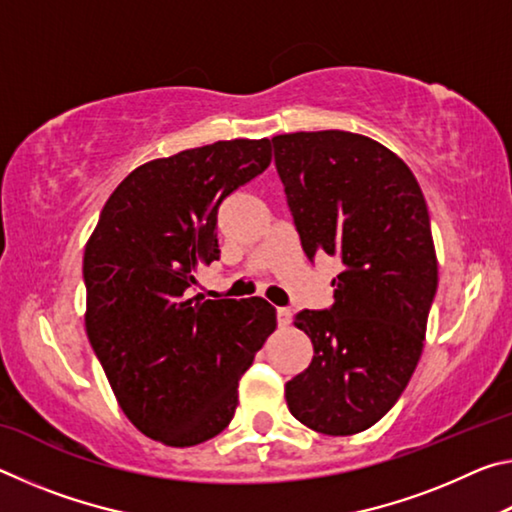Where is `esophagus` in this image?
I'll list each match as a JSON object with an SVG mask.
<instances>
[{"instance_id":"obj_1","label":"esophagus","mask_w":512,"mask_h":512,"mask_svg":"<svg viewBox=\"0 0 512 512\" xmlns=\"http://www.w3.org/2000/svg\"><path fill=\"white\" fill-rule=\"evenodd\" d=\"M291 323V309L289 307H280L277 309V325L287 327Z\"/></svg>"}]
</instances>
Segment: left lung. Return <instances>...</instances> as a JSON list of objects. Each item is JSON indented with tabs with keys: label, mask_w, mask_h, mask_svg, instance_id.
Returning a JSON list of instances; mask_svg holds the SVG:
<instances>
[{
	"label": "left lung",
	"mask_w": 512,
	"mask_h": 512,
	"mask_svg": "<svg viewBox=\"0 0 512 512\" xmlns=\"http://www.w3.org/2000/svg\"><path fill=\"white\" fill-rule=\"evenodd\" d=\"M275 167L309 262L336 255L334 305L302 309L309 368L287 381L293 418L327 436L393 409L422 354L438 264L422 189L386 146L357 133L273 137Z\"/></svg>",
	"instance_id": "1"
}]
</instances>
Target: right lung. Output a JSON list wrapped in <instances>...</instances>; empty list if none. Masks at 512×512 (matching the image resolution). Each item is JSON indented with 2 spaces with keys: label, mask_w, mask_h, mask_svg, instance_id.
<instances>
[{
  "label": "right lung",
  "mask_w": 512,
  "mask_h": 512,
  "mask_svg": "<svg viewBox=\"0 0 512 512\" xmlns=\"http://www.w3.org/2000/svg\"><path fill=\"white\" fill-rule=\"evenodd\" d=\"M271 164V142L230 140L151 160L121 180L85 246V329L144 436L192 447L228 427L239 379L273 332L264 298H189L219 259L216 212Z\"/></svg>",
  "instance_id": "right-lung-1"
}]
</instances>
